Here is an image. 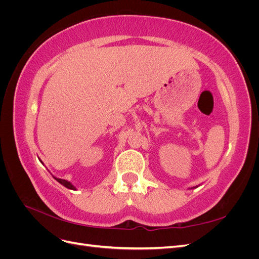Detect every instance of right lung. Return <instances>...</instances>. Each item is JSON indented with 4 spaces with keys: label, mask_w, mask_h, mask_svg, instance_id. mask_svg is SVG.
<instances>
[{
    "label": "right lung",
    "mask_w": 259,
    "mask_h": 259,
    "mask_svg": "<svg viewBox=\"0 0 259 259\" xmlns=\"http://www.w3.org/2000/svg\"><path fill=\"white\" fill-rule=\"evenodd\" d=\"M41 161V160H40ZM41 163L43 164V162L41 161ZM55 179H56L57 180V182L59 183V184H61L62 186H64V187H66V188H68V189H71V190H76V188L71 184V183H70V182H68V180H66V179H61V178H57V177H55V176H53Z\"/></svg>",
    "instance_id": "right-lung-1"
}]
</instances>
